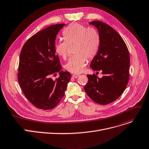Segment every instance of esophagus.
I'll return each instance as SVG.
<instances>
[{
  "mask_svg": "<svg viewBox=\"0 0 149 149\" xmlns=\"http://www.w3.org/2000/svg\"><path fill=\"white\" fill-rule=\"evenodd\" d=\"M79 76H80V75H79V74H73V75H72V77H73L74 78H78Z\"/></svg>",
  "mask_w": 149,
  "mask_h": 149,
  "instance_id": "esophagus-1",
  "label": "esophagus"
}]
</instances>
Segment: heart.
Wrapping results in <instances>:
<instances>
[{
    "instance_id": "heart-1",
    "label": "heart",
    "mask_w": 149,
    "mask_h": 149,
    "mask_svg": "<svg viewBox=\"0 0 149 149\" xmlns=\"http://www.w3.org/2000/svg\"><path fill=\"white\" fill-rule=\"evenodd\" d=\"M62 35L64 41L55 43V52L65 59L69 46L75 45L74 53L76 54L69 58L65 68L71 73H80L86 65L85 57L91 58L96 54L100 44V35L95 29L87 28L78 23L67 27Z\"/></svg>"
}]
</instances>
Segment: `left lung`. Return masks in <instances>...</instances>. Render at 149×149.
Listing matches in <instances>:
<instances>
[{
	"mask_svg": "<svg viewBox=\"0 0 149 149\" xmlns=\"http://www.w3.org/2000/svg\"><path fill=\"white\" fill-rule=\"evenodd\" d=\"M100 35V44L90 66L94 71H101L102 78L87 75L88 82L84 87L87 95L95 102L107 105L120 97L130 78V57L121 36L106 23L93 21Z\"/></svg>",
	"mask_w": 149,
	"mask_h": 149,
	"instance_id": "1",
	"label": "left lung"
}]
</instances>
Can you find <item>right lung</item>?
<instances>
[{
	"label": "right lung",
	"instance_id": "obj_1",
	"mask_svg": "<svg viewBox=\"0 0 149 149\" xmlns=\"http://www.w3.org/2000/svg\"><path fill=\"white\" fill-rule=\"evenodd\" d=\"M65 24L49 26L29 38L19 56L18 80L27 100L36 108L51 110L65 95L71 74L61 71L54 50L56 38ZM59 72L54 81L53 75Z\"/></svg>",
	"mask_w": 149,
	"mask_h": 149
}]
</instances>
